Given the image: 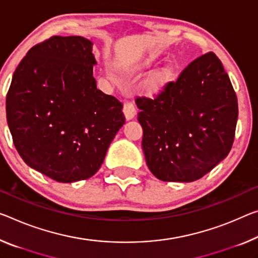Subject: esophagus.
<instances>
[{"label":"esophagus","mask_w":258,"mask_h":258,"mask_svg":"<svg viewBox=\"0 0 258 258\" xmlns=\"http://www.w3.org/2000/svg\"><path fill=\"white\" fill-rule=\"evenodd\" d=\"M122 111H124L126 120L133 119L134 116H136V113H137L136 107H134V104L132 103V102H125L124 108H122Z\"/></svg>","instance_id":"obj_1"}]
</instances>
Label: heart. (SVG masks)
<instances>
[{"label":"heart","instance_id":"obj_1","mask_svg":"<svg viewBox=\"0 0 258 258\" xmlns=\"http://www.w3.org/2000/svg\"><path fill=\"white\" fill-rule=\"evenodd\" d=\"M159 81H161V78H155V79L153 80V83H151V85H153V87H155V86H156L158 83H159Z\"/></svg>","mask_w":258,"mask_h":258}]
</instances>
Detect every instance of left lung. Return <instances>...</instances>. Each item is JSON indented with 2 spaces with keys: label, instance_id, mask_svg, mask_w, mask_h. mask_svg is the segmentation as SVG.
Instances as JSON below:
<instances>
[{
  "label": "left lung",
  "instance_id": "obj_1",
  "mask_svg": "<svg viewBox=\"0 0 258 258\" xmlns=\"http://www.w3.org/2000/svg\"><path fill=\"white\" fill-rule=\"evenodd\" d=\"M136 103L146 163L159 180L195 181L230 153L238 99L214 52L194 59L154 97H137Z\"/></svg>",
  "mask_w": 258,
  "mask_h": 258
}]
</instances>
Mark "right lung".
<instances>
[{"mask_svg":"<svg viewBox=\"0 0 258 258\" xmlns=\"http://www.w3.org/2000/svg\"><path fill=\"white\" fill-rule=\"evenodd\" d=\"M93 43L51 36L32 47L7 94L8 126L28 166L58 182L91 178L125 124L122 104L96 87Z\"/></svg>","mask_w":258,"mask_h":258,"instance_id":"add662e5","label":"right lung"}]
</instances>
